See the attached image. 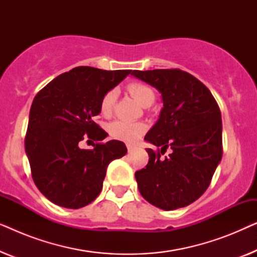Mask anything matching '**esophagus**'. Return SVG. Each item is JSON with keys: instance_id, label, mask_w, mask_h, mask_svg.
<instances>
[{"instance_id": "34e87169", "label": "esophagus", "mask_w": 257, "mask_h": 257, "mask_svg": "<svg viewBox=\"0 0 257 257\" xmlns=\"http://www.w3.org/2000/svg\"><path fill=\"white\" fill-rule=\"evenodd\" d=\"M126 147H127V151H128V152H132L133 150H136V147H137V146L132 145V144H127V145H126Z\"/></svg>"}]
</instances>
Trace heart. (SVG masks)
<instances>
[{"instance_id":"b5f03b06","label":"heart","mask_w":257,"mask_h":257,"mask_svg":"<svg viewBox=\"0 0 257 257\" xmlns=\"http://www.w3.org/2000/svg\"><path fill=\"white\" fill-rule=\"evenodd\" d=\"M130 94L139 101L143 106H150L156 99V94L152 87L142 82H132L127 85ZM114 91L110 90L104 94L100 101V112L105 117L112 114L114 106ZM107 131L114 139L126 143H135L142 138L146 131L145 124L139 121L115 120L107 126Z\"/></svg>"}]
</instances>
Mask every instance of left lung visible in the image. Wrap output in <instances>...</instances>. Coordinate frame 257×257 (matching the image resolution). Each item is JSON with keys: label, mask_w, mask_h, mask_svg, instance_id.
Here are the masks:
<instances>
[{"label": "left lung", "mask_w": 257, "mask_h": 257, "mask_svg": "<svg viewBox=\"0 0 257 257\" xmlns=\"http://www.w3.org/2000/svg\"><path fill=\"white\" fill-rule=\"evenodd\" d=\"M131 75L161 92L164 107L146 142L149 164L136 172L143 198L165 210L188 206L201 196L222 158V120L215 98L198 78L180 69H158ZM170 147L171 155L161 158Z\"/></svg>", "instance_id": "obj_1"}]
</instances>
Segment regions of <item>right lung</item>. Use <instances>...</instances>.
<instances>
[{
    "label": "right lung",
    "instance_id": "right-lung-1",
    "mask_svg": "<svg viewBox=\"0 0 257 257\" xmlns=\"http://www.w3.org/2000/svg\"><path fill=\"white\" fill-rule=\"evenodd\" d=\"M131 71L77 66L35 96L24 145L35 185L55 205L77 209L92 202L108 164L127 152L119 140L100 143L107 133L94 117L104 94ZM84 139L97 142L92 150L80 149Z\"/></svg>",
    "mask_w": 257,
    "mask_h": 257
}]
</instances>
